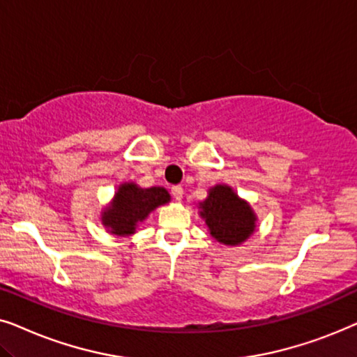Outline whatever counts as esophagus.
I'll list each match as a JSON object with an SVG mask.
<instances>
[{"label": "esophagus", "instance_id": "34e87169", "mask_svg": "<svg viewBox=\"0 0 357 357\" xmlns=\"http://www.w3.org/2000/svg\"><path fill=\"white\" fill-rule=\"evenodd\" d=\"M171 192H173V197L176 201H183V196H184L183 186H173L171 188Z\"/></svg>", "mask_w": 357, "mask_h": 357}]
</instances>
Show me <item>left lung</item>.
I'll return each mask as SVG.
<instances>
[{
  "label": "left lung",
  "mask_w": 357,
  "mask_h": 357,
  "mask_svg": "<svg viewBox=\"0 0 357 357\" xmlns=\"http://www.w3.org/2000/svg\"><path fill=\"white\" fill-rule=\"evenodd\" d=\"M201 208L211 235L220 243L240 245L255 231L253 211L228 186L212 188Z\"/></svg>",
  "instance_id": "left-lung-1"
}]
</instances>
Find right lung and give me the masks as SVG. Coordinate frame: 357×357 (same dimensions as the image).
<instances>
[{"label":"right lung","instance_id":"right-lung-1","mask_svg":"<svg viewBox=\"0 0 357 357\" xmlns=\"http://www.w3.org/2000/svg\"><path fill=\"white\" fill-rule=\"evenodd\" d=\"M169 201V194L163 188L142 189L134 183L122 184L116 192L112 206L104 212L102 223L111 234L130 235L135 225L161 204Z\"/></svg>","mask_w":357,"mask_h":357}]
</instances>
